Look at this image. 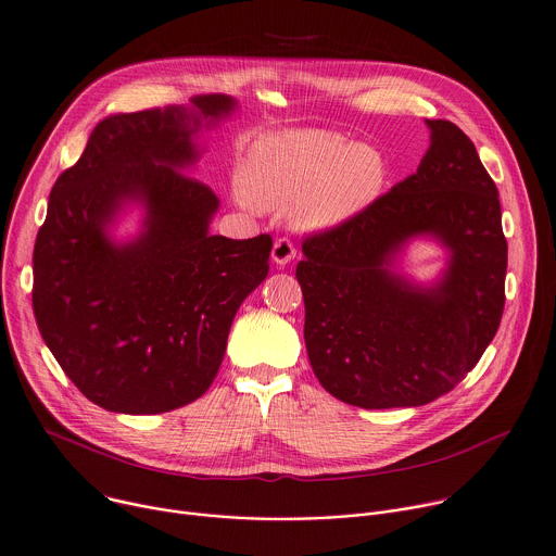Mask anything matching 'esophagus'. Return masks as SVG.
I'll list each match as a JSON object with an SVG mask.
<instances>
[{"label": "esophagus", "instance_id": "esophagus-1", "mask_svg": "<svg viewBox=\"0 0 556 556\" xmlns=\"http://www.w3.org/2000/svg\"><path fill=\"white\" fill-rule=\"evenodd\" d=\"M270 257H273V262L277 266H286V264H290L296 257V249H294V244L288 238H279L275 242V247H273V255Z\"/></svg>", "mask_w": 556, "mask_h": 556}]
</instances>
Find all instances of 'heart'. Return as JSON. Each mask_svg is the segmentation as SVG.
<instances>
[{"label": "heart", "mask_w": 556, "mask_h": 556, "mask_svg": "<svg viewBox=\"0 0 556 556\" xmlns=\"http://www.w3.org/2000/svg\"><path fill=\"white\" fill-rule=\"evenodd\" d=\"M382 150L329 130L260 137L242 167V190L260 207H292L301 229L327 231L371 210L389 185Z\"/></svg>", "instance_id": "heart-1"}]
</instances>
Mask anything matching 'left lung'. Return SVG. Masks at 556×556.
Here are the masks:
<instances>
[{"label":"left lung","instance_id":"1","mask_svg":"<svg viewBox=\"0 0 556 556\" xmlns=\"http://www.w3.org/2000/svg\"><path fill=\"white\" fill-rule=\"evenodd\" d=\"M426 124L430 148L417 172L355 220L309 236L296 266L312 371L336 400L366 410L424 406L450 393L478 364L504 309L495 182L456 124ZM417 237L448 251L430 285L399 270Z\"/></svg>","mask_w":556,"mask_h":556}]
</instances>
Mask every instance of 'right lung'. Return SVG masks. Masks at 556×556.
Returning <instances> with one entry per match:
<instances>
[{
  "label": "right lung",
  "instance_id": "obj_1",
  "mask_svg": "<svg viewBox=\"0 0 556 556\" xmlns=\"http://www.w3.org/2000/svg\"><path fill=\"white\" fill-rule=\"evenodd\" d=\"M231 96L104 117L52 188L33 255V307L65 376L109 413L159 415L212 387L242 301L266 279L270 236H212L220 201L185 174ZM142 210L126 241L110 229Z\"/></svg>",
  "mask_w": 556,
  "mask_h": 556
}]
</instances>
